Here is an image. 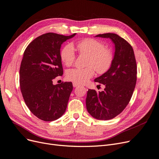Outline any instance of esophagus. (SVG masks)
<instances>
[{"label":"esophagus","instance_id":"1","mask_svg":"<svg viewBox=\"0 0 159 159\" xmlns=\"http://www.w3.org/2000/svg\"><path fill=\"white\" fill-rule=\"evenodd\" d=\"M73 87H77V86H79L80 85L79 84H77V83H73Z\"/></svg>","mask_w":159,"mask_h":159}]
</instances>
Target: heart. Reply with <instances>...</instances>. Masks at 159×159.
Wrapping results in <instances>:
<instances>
[{
  "label": "heart",
  "mask_w": 159,
  "mask_h": 159,
  "mask_svg": "<svg viewBox=\"0 0 159 159\" xmlns=\"http://www.w3.org/2000/svg\"><path fill=\"white\" fill-rule=\"evenodd\" d=\"M76 48L81 56H87L85 68H75L67 72V78L73 83L84 84L94 75V69L99 74L106 73L113 61V52L105 47L101 40L87 38L78 41ZM62 62L66 66H71L76 59L75 51L71 44L65 45L60 52Z\"/></svg>",
  "instance_id": "heart-1"
}]
</instances>
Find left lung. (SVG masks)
Masks as SVG:
<instances>
[{
	"label": "left lung",
	"mask_w": 159,
	"mask_h": 159,
	"mask_svg": "<svg viewBox=\"0 0 159 159\" xmlns=\"http://www.w3.org/2000/svg\"><path fill=\"white\" fill-rule=\"evenodd\" d=\"M96 37L109 38L115 44L113 61L106 73L94 81L105 86L97 92L89 89L87 92V111L99 120L115 118L130 102L137 80V64L132 46L115 33H104Z\"/></svg>",
	"instance_id": "1"
}]
</instances>
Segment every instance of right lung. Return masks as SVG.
<instances>
[{"instance_id": "add662e5", "label": "right lung", "mask_w": 159, "mask_h": 159, "mask_svg": "<svg viewBox=\"0 0 159 159\" xmlns=\"http://www.w3.org/2000/svg\"><path fill=\"white\" fill-rule=\"evenodd\" d=\"M48 33L34 39L23 53L20 69V85L31 112L44 121L61 117L67 109L72 83L54 85L53 79L63 75L60 57L62 43L73 37Z\"/></svg>"}]
</instances>
